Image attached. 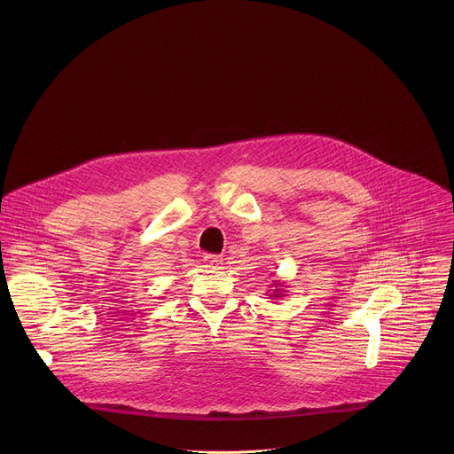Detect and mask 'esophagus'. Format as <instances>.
<instances>
[{
    "instance_id": "obj_1",
    "label": "esophagus",
    "mask_w": 454,
    "mask_h": 454,
    "mask_svg": "<svg viewBox=\"0 0 454 454\" xmlns=\"http://www.w3.org/2000/svg\"><path fill=\"white\" fill-rule=\"evenodd\" d=\"M204 262L209 265V267H218L222 263V257L220 255H215V254H207L204 257Z\"/></svg>"
}]
</instances>
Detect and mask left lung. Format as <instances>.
Wrapping results in <instances>:
<instances>
[{"label":"left lung","mask_w":454,"mask_h":454,"mask_svg":"<svg viewBox=\"0 0 454 454\" xmlns=\"http://www.w3.org/2000/svg\"><path fill=\"white\" fill-rule=\"evenodd\" d=\"M283 286H285V283H283V281L274 279V281H272L270 290H267V292H269V299H279V297H283V295H285V292H286V290H281Z\"/></svg>","instance_id":"left-lung-1"}]
</instances>
